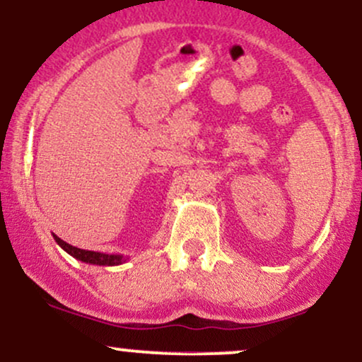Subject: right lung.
I'll return each mask as SVG.
<instances>
[{
	"label": "right lung",
	"mask_w": 362,
	"mask_h": 362,
	"mask_svg": "<svg viewBox=\"0 0 362 362\" xmlns=\"http://www.w3.org/2000/svg\"><path fill=\"white\" fill-rule=\"evenodd\" d=\"M53 237L63 251H66L70 256H74L75 259L82 261V263L98 264V266H118V264H123L127 259H129V257H123L122 254H106V252H96V251H87V249L74 247V245L66 244L65 240L59 239L58 235H53Z\"/></svg>",
	"instance_id": "add662e5"
}]
</instances>
